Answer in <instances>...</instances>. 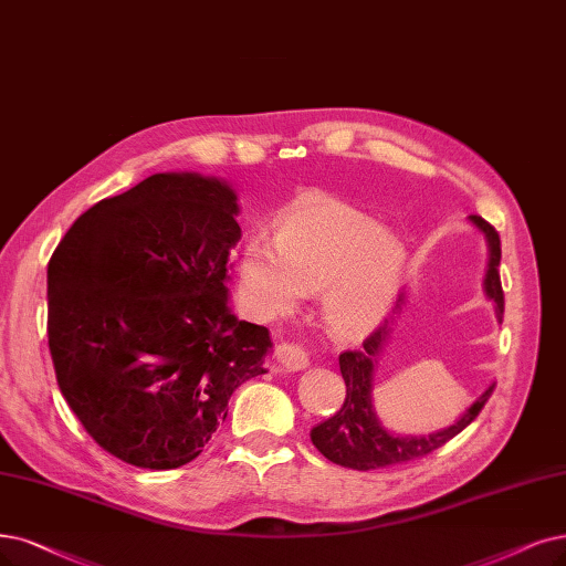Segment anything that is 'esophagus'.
Here are the masks:
<instances>
[{
	"mask_svg": "<svg viewBox=\"0 0 566 566\" xmlns=\"http://www.w3.org/2000/svg\"><path fill=\"white\" fill-rule=\"evenodd\" d=\"M277 359L286 370H303L310 364V352L301 343H282L277 347Z\"/></svg>",
	"mask_w": 566,
	"mask_h": 566,
	"instance_id": "esophagus-1",
	"label": "esophagus"
}]
</instances>
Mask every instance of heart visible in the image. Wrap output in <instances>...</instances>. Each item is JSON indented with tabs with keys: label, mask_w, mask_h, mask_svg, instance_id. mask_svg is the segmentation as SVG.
<instances>
[{
	"label": "heart",
	"mask_w": 566,
	"mask_h": 566,
	"mask_svg": "<svg viewBox=\"0 0 566 566\" xmlns=\"http://www.w3.org/2000/svg\"><path fill=\"white\" fill-rule=\"evenodd\" d=\"M401 242L370 217L336 198H310L277 221L275 240L249 235L240 251V284L263 317L294 312L322 291V310L336 338H364L391 307L403 275Z\"/></svg>",
	"instance_id": "1"
}]
</instances>
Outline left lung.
I'll list each match as a JSON object with an SVG mask.
<instances>
[{
	"label": "left lung",
	"mask_w": 566,
	"mask_h": 566,
	"mask_svg": "<svg viewBox=\"0 0 566 566\" xmlns=\"http://www.w3.org/2000/svg\"><path fill=\"white\" fill-rule=\"evenodd\" d=\"M471 221L483 230L490 244L485 294L490 301H494L496 319L501 322L504 319V289H501V277H499L501 240L494 226H490L483 217H471ZM387 333H389V326L385 322L364 340L361 349L340 354V373L347 387L343 408L333 417H328L326 422L317 424L310 433L312 443H315V448L326 459H331L333 464L357 469V471H373V469L406 464V462H412V459H422L433 450L443 448L457 433H462L480 415V410L485 408L488 399L494 391V385H492L462 415V420L427 438H399V436L387 433L380 427L370 403L373 368H375V361H378V352L387 340Z\"/></svg>",
	"instance_id": "obj_1"
}]
</instances>
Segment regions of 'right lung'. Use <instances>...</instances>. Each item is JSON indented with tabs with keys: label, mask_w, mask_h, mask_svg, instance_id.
<instances>
[{
	"label": "right lung",
	"mask_w": 566,
	"mask_h": 566,
	"mask_svg": "<svg viewBox=\"0 0 566 566\" xmlns=\"http://www.w3.org/2000/svg\"><path fill=\"white\" fill-rule=\"evenodd\" d=\"M235 214L219 179L154 175L81 214L49 261L57 387L125 464L193 462L233 391L265 373L268 328L228 307Z\"/></svg>",
	"instance_id": "right-lung-1"
}]
</instances>
